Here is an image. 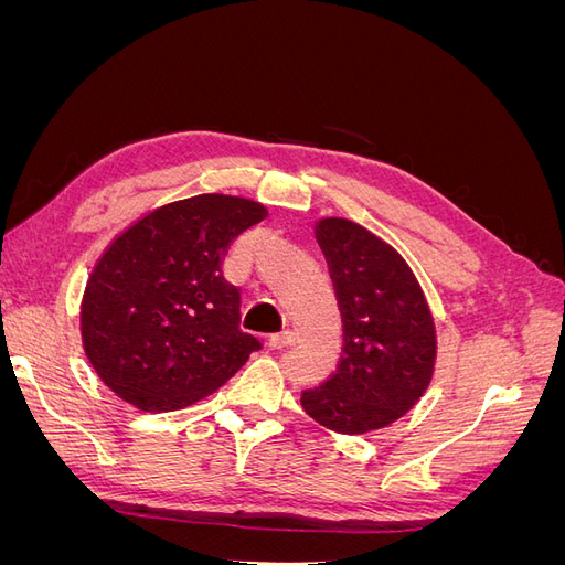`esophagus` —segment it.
<instances>
[{"mask_svg": "<svg viewBox=\"0 0 565 565\" xmlns=\"http://www.w3.org/2000/svg\"><path fill=\"white\" fill-rule=\"evenodd\" d=\"M292 341H295V332H292V330H282V332L270 334L268 344H270L273 349H285V347L292 344Z\"/></svg>", "mask_w": 565, "mask_h": 565, "instance_id": "1", "label": "esophagus"}]
</instances>
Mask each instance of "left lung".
<instances>
[{
    "mask_svg": "<svg viewBox=\"0 0 565 565\" xmlns=\"http://www.w3.org/2000/svg\"><path fill=\"white\" fill-rule=\"evenodd\" d=\"M344 322V355L328 382L301 393L316 422L365 434L396 422L429 386L436 330L401 254L347 218L318 224Z\"/></svg>",
    "mask_w": 565,
    "mask_h": 565,
    "instance_id": "8db88e82",
    "label": "left lung"
}]
</instances>
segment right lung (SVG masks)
<instances>
[{
  "label": "right lung",
  "mask_w": 565,
  "mask_h": 565,
  "mask_svg": "<svg viewBox=\"0 0 565 565\" xmlns=\"http://www.w3.org/2000/svg\"><path fill=\"white\" fill-rule=\"evenodd\" d=\"M262 204L195 195L136 221L100 256L82 301L89 363L119 398L167 413L226 384L264 341L241 328L221 256Z\"/></svg>",
  "instance_id": "right-lung-1"
}]
</instances>
